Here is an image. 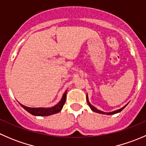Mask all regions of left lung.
Listing matches in <instances>:
<instances>
[{"instance_id": "8db88e82", "label": "left lung", "mask_w": 146, "mask_h": 146, "mask_svg": "<svg viewBox=\"0 0 146 146\" xmlns=\"http://www.w3.org/2000/svg\"><path fill=\"white\" fill-rule=\"evenodd\" d=\"M86 100H87V102H88V105H89V107H90V109H91V110H92V111H95V112H97V113H100V114H107V115H111V114H117V113L120 112V111H121L122 110H123V109H124L125 107H126V105H127V104H126V105H125L124 107H122V108L119 109V110H116V111H111V112H104V111H100V110H98V109H97V108H95V107H94V106H92V104H91L89 102V101H88V95H86Z\"/></svg>"}]
</instances>
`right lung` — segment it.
<instances>
[{
  "instance_id": "1",
  "label": "right lung",
  "mask_w": 146,
  "mask_h": 146,
  "mask_svg": "<svg viewBox=\"0 0 146 146\" xmlns=\"http://www.w3.org/2000/svg\"><path fill=\"white\" fill-rule=\"evenodd\" d=\"M66 93H67V90L64 92V95L62 97V99L61 100V101L56 104V105L52 107H50V108H32V107H28L26 106L23 105L22 104H20L28 112L30 113L31 114L35 116H49L51 114H56V113L59 112L61 110H62L63 107H64L65 102L66 100Z\"/></svg>"
}]
</instances>
